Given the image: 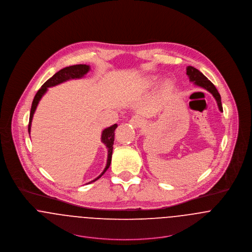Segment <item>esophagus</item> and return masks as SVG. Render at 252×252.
<instances>
[{"label": "esophagus", "mask_w": 252, "mask_h": 252, "mask_svg": "<svg viewBox=\"0 0 252 252\" xmlns=\"http://www.w3.org/2000/svg\"><path fill=\"white\" fill-rule=\"evenodd\" d=\"M129 124H130L132 126H134L135 128H138V127H140V126H142L143 122H142V119L140 118V117H138V116H134V117L130 119Z\"/></svg>", "instance_id": "esophagus-1"}]
</instances>
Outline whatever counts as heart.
<instances>
[{
  "label": "heart",
  "instance_id": "obj_1",
  "mask_svg": "<svg viewBox=\"0 0 252 252\" xmlns=\"http://www.w3.org/2000/svg\"><path fill=\"white\" fill-rule=\"evenodd\" d=\"M157 81V78L156 77H150L149 79H148V85H152V84H154L155 82ZM171 87V83L170 82H168V81H166L165 83H164V88L165 89H169Z\"/></svg>",
  "mask_w": 252,
  "mask_h": 252
}]
</instances>
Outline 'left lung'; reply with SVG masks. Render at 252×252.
Returning a JSON list of instances; mask_svg holds the SVG:
<instances>
[{
    "instance_id": "obj_1",
    "label": "left lung",
    "mask_w": 252,
    "mask_h": 252,
    "mask_svg": "<svg viewBox=\"0 0 252 252\" xmlns=\"http://www.w3.org/2000/svg\"><path fill=\"white\" fill-rule=\"evenodd\" d=\"M187 75L189 76V81L193 82L194 85L206 89L208 92H210L212 94V96L215 98V100L217 102L220 111H222L221 96H220L218 90L215 88V86L207 79V77L203 74L201 71H199L197 68L190 66V65L187 67Z\"/></svg>"
}]
</instances>
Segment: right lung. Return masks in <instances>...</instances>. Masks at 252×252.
I'll list each match as a JSON object with an SVG mask.
<instances>
[{"label": "right lung", "mask_w": 252, "mask_h": 252, "mask_svg": "<svg viewBox=\"0 0 252 252\" xmlns=\"http://www.w3.org/2000/svg\"><path fill=\"white\" fill-rule=\"evenodd\" d=\"M90 69V66L87 64H75V65H70L67 67H64L63 69H61L57 73L53 75L50 79H48L45 84L42 86V88L38 90V92L36 93L32 105H31V110H30V123H29V133L30 134V129H31V122L32 118L34 115V112L37 108V105L39 104L40 100L42 99V97L45 95V92L47 91L48 88H52L55 87L57 85H60L63 82H66L68 80H72V79H80L83 78L85 75L87 74ZM117 124L104 128L102 132V143L105 145V147L107 148V161H106V165L104 167V171L98 176L95 178L94 180H92L90 183H93L95 181H97L98 179L102 177L104 174V172L107 170V168L109 167L110 163H111V157H112V149H113V144H114V136H115V129L117 128Z\"/></svg>", "instance_id": "right-lung-1"}]
</instances>
